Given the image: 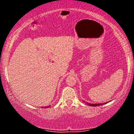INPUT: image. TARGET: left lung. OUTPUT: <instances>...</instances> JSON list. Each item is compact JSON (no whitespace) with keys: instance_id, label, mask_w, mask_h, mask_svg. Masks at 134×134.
Instances as JSON below:
<instances>
[{"instance_id":"obj_1","label":"left lung","mask_w":134,"mask_h":134,"mask_svg":"<svg viewBox=\"0 0 134 134\" xmlns=\"http://www.w3.org/2000/svg\"><path fill=\"white\" fill-rule=\"evenodd\" d=\"M84 101V102H85L84 101ZM86 103L87 105L91 106V107H97V106L102 105V104H103V103H101V104H91V103H86ZM106 103H104V104H106Z\"/></svg>"}]
</instances>
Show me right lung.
I'll return each mask as SVG.
<instances>
[{
	"label": "right lung",
	"mask_w": 134,
	"mask_h": 134,
	"mask_svg": "<svg viewBox=\"0 0 134 134\" xmlns=\"http://www.w3.org/2000/svg\"><path fill=\"white\" fill-rule=\"evenodd\" d=\"M49 107H50V105H49L48 107H44V108H49ZM42 108H43V107H42Z\"/></svg>",
	"instance_id": "right-lung-1"
}]
</instances>
